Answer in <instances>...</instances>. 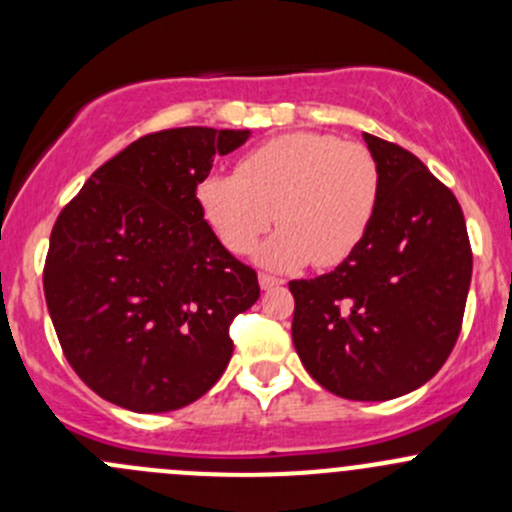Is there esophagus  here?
<instances>
[{"label": "esophagus", "mask_w": 512, "mask_h": 512, "mask_svg": "<svg viewBox=\"0 0 512 512\" xmlns=\"http://www.w3.org/2000/svg\"><path fill=\"white\" fill-rule=\"evenodd\" d=\"M282 280L275 275H267V272H260V287L262 289H272V287H280Z\"/></svg>", "instance_id": "esophagus-1"}]
</instances>
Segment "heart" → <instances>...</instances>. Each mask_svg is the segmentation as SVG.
<instances>
[{
  "label": "heart",
  "mask_w": 512,
  "mask_h": 512,
  "mask_svg": "<svg viewBox=\"0 0 512 512\" xmlns=\"http://www.w3.org/2000/svg\"><path fill=\"white\" fill-rule=\"evenodd\" d=\"M381 175L364 143L329 133H285L252 148L237 175H210L198 200L227 250L247 255L270 225H282L262 247L272 267H334L364 240Z\"/></svg>",
  "instance_id": "obj_1"
}]
</instances>
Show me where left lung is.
<instances>
[{"mask_svg": "<svg viewBox=\"0 0 512 512\" xmlns=\"http://www.w3.org/2000/svg\"><path fill=\"white\" fill-rule=\"evenodd\" d=\"M364 141L381 175L374 220L329 275L289 282L292 342L327 391L386 401L426 384L456 347L473 252L456 195L406 148Z\"/></svg>", "mask_w": 512, "mask_h": 512, "instance_id": "1", "label": "left lung"}]
</instances>
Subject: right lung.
Wrapping results in <instances>:
<instances>
[{"mask_svg":"<svg viewBox=\"0 0 512 512\" xmlns=\"http://www.w3.org/2000/svg\"><path fill=\"white\" fill-rule=\"evenodd\" d=\"M250 131L148 133L101 165L56 218L44 294L79 379L138 414L183 409L223 376L230 324L260 297L198 185Z\"/></svg>","mask_w":512,"mask_h":512,"instance_id":"right-lung-1","label":"right lung"}]
</instances>
